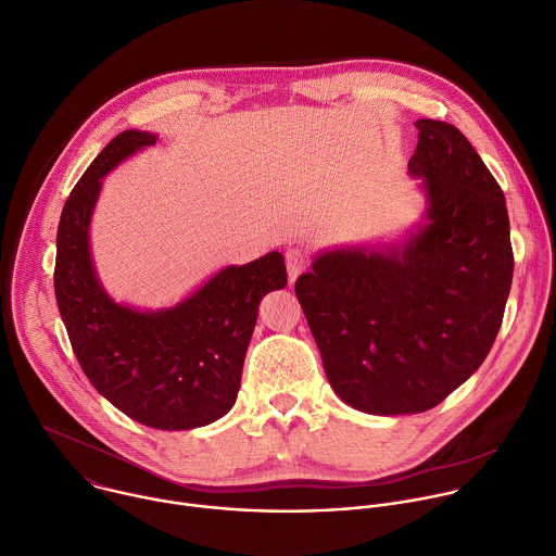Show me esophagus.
<instances>
[{
	"label": "esophagus",
	"instance_id": "esophagus-1",
	"mask_svg": "<svg viewBox=\"0 0 556 556\" xmlns=\"http://www.w3.org/2000/svg\"><path fill=\"white\" fill-rule=\"evenodd\" d=\"M285 265H287L289 282L293 285V282H295V278H298L302 271H306V267H308V258L304 256V252H302V250H298V248H289V250L285 252Z\"/></svg>",
	"mask_w": 556,
	"mask_h": 556
}]
</instances>
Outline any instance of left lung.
Wrapping results in <instances>:
<instances>
[{"label":"left lung","mask_w":556,"mask_h":556,"mask_svg":"<svg viewBox=\"0 0 556 556\" xmlns=\"http://www.w3.org/2000/svg\"><path fill=\"white\" fill-rule=\"evenodd\" d=\"M408 161L428 224L402 248L332 250L295 282L334 393L374 415L424 413L486 358L513 280L500 185L458 128L415 122Z\"/></svg>","instance_id":"obj_1"}]
</instances>
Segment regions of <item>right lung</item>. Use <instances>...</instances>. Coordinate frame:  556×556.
<instances>
[{"instance_id": "add662e5", "label": "right lung", "mask_w": 556, "mask_h": 556, "mask_svg": "<svg viewBox=\"0 0 556 556\" xmlns=\"http://www.w3.org/2000/svg\"><path fill=\"white\" fill-rule=\"evenodd\" d=\"M154 143L156 135L126 130L83 174L59 224L54 291L91 384L143 426L189 430L232 408L258 304L287 285V269L282 254L269 252L222 269L174 308L143 313L113 302L91 263V213L102 178Z\"/></svg>"}]
</instances>
